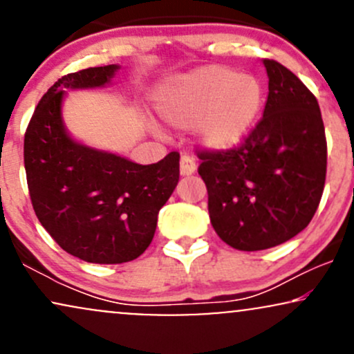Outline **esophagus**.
<instances>
[{
  "label": "esophagus",
  "mask_w": 354,
  "mask_h": 354,
  "mask_svg": "<svg viewBox=\"0 0 354 354\" xmlns=\"http://www.w3.org/2000/svg\"><path fill=\"white\" fill-rule=\"evenodd\" d=\"M196 171V163H194V160L188 154H183L181 160H180V173L181 176H189V174H193Z\"/></svg>",
  "instance_id": "34e87169"
}]
</instances>
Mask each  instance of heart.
Masks as SVG:
<instances>
[{"label": "heart", "mask_w": 354, "mask_h": 354, "mask_svg": "<svg viewBox=\"0 0 354 354\" xmlns=\"http://www.w3.org/2000/svg\"><path fill=\"white\" fill-rule=\"evenodd\" d=\"M263 98V86L254 76L225 66H205L163 84L156 95V109L174 128L198 123L200 143L226 151L250 135Z\"/></svg>", "instance_id": "1"}]
</instances>
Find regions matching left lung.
Listing matches in <instances>:
<instances>
[{
	"instance_id": "obj_1",
	"label": "left lung",
	"mask_w": 354,
	"mask_h": 354,
	"mask_svg": "<svg viewBox=\"0 0 354 354\" xmlns=\"http://www.w3.org/2000/svg\"><path fill=\"white\" fill-rule=\"evenodd\" d=\"M263 63L270 93L258 124L236 148L196 149L211 225L239 251L278 246L306 228L326 180L318 101L278 61Z\"/></svg>"
}]
</instances>
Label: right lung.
Instances as JSON below:
<instances>
[{
	"mask_svg": "<svg viewBox=\"0 0 354 354\" xmlns=\"http://www.w3.org/2000/svg\"><path fill=\"white\" fill-rule=\"evenodd\" d=\"M118 68H88L59 78L24 133V169L39 223L66 253L98 265H120L145 253L158 213L180 180V153L138 165L76 143L64 129V88L104 86Z\"/></svg>",
	"mask_w": 354,
	"mask_h": 354,
	"instance_id": "obj_1",
	"label": "right lung"
}]
</instances>
